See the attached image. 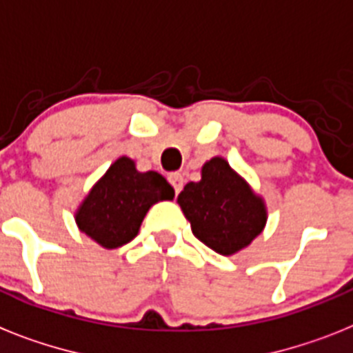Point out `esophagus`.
I'll return each instance as SVG.
<instances>
[{"label":"esophagus","instance_id":"34e87169","mask_svg":"<svg viewBox=\"0 0 353 353\" xmlns=\"http://www.w3.org/2000/svg\"><path fill=\"white\" fill-rule=\"evenodd\" d=\"M168 181H170L172 188H174V192H176V194H179L183 188V185H185V179H183L181 174H170Z\"/></svg>","mask_w":353,"mask_h":353}]
</instances>
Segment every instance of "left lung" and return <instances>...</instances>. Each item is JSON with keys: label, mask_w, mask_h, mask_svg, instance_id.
Masks as SVG:
<instances>
[{"label": "left lung", "mask_w": 353, "mask_h": 353, "mask_svg": "<svg viewBox=\"0 0 353 353\" xmlns=\"http://www.w3.org/2000/svg\"><path fill=\"white\" fill-rule=\"evenodd\" d=\"M186 221L204 245L232 256L263 232L268 206L262 195L221 156L201 168V181L186 183L177 195Z\"/></svg>", "instance_id": "1"}]
</instances>
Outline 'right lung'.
<instances>
[{"instance_id":"obj_1","label":"right lung","mask_w":353,"mask_h":353,"mask_svg":"<svg viewBox=\"0 0 353 353\" xmlns=\"http://www.w3.org/2000/svg\"><path fill=\"white\" fill-rule=\"evenodd\" d=\"M174 199V188L158 172H140L134 159L121 156L91 186L79 208V230L105 250L131 242L145 215L159 201Z\"/></svg>"}]
</instances>
